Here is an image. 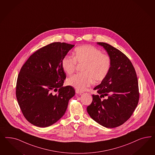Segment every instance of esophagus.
<instances>
[{"label": "esophagus", "mask_w": 155, "mask_h": 155, "mask_svg": "<svg viewBox=\"0 0 155 155\" xmlns=\"http://www.w3.org/2000/svg\"><path fill=\"white\" fill-rule=\"evenodd\" d=\"M75 93H76V94H81L82 93H83V91H81L80 90L77 89L75 90Z\"/></svg>", "instance_id": "esophagus-1"}]
</instances>
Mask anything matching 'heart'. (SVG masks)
Segmentation results:
<instances>
[{"mask_svg":"<svg viewBox=\"0 0 155 155\" xmlns=\"http://www.w3.org/2000/svg\"><path fill=\"white\" fill-rule=\"evenodd\" d=\"M73 57L66 56L61 65L66 74H72L78 65H83L82 74L72 75L68 80V84L80 91H84L95 82L102 81L110 70L111 61L110 56L102 53L97 48L91 45L77 47Z\"/></svg>","mask_w":155,"mask_h":155,"instance_id":"obj_1","label":"heart"}]
</instances>
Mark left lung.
<instances>
[{
  "label": "left lung",
  "mask_w": 155,
  "mask_h": 155,
  "mask_svg": "<svg viewBox=\"0 0 155 155\" xmlns=\"http://www.w3.org/2000/svg\"><path fill=\"white\" fill-rule=\"evenodd\" d=\"M97 44L106 50L111 65L107 77L94 87L100 95H93L87 111L101 126L115 128L126 122L137 107L139 99L137 78L131 62L124 54L107 43Z\"/></svg>",
  "instance_id": "obj_1"
}]
</instances>
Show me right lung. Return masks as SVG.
Listing matches in <instances>:
<instances>
[{"label": "right lung", "mask_w": 155, "mask_h": 155, "mask_svg": "<svg viewBox=\"0 0 155 155\" xmlns=\"http://www.w3.org/2000/svg\"><path fill=\"white\" fill-rule=\"evenodd\" d=\"M74 47L65 42L51 43L29 57L20 71L16 98L24 117L34 126L47 127L57 122L75 95L71 86H62L66 75L61 65Z\"/></svg>", "instance_id": "obj_1"}]
</instances>
